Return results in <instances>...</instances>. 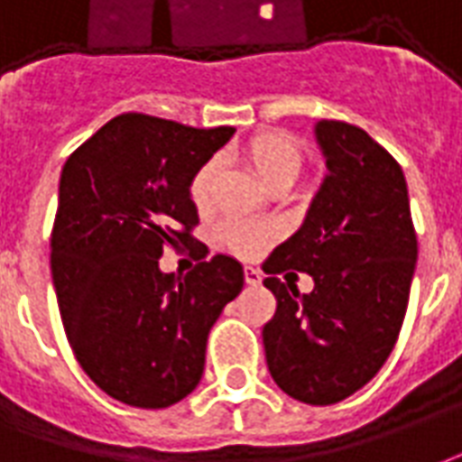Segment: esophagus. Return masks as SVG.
<instances>
[{
	"mask_svg": "<svg viewBox=\"0 0 462 462\" xmlns=\"http://www.w3.org/2000/svg\"><path fill=\"white\" fill-rule=\"evenodd\" d=\"M245 282H247L249 286H259V283H262V274H259L257 269L247 266V269H245Z\"/></svg>",
	"mask_w": 462,
	"mask_h": 462,
	"instance_id": "obj_1",
	"label": "esophagus"
}]
</instances>
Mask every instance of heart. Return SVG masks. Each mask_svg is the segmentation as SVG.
<instances>
[{
  "label": "heart",
  "instance_id": "b5f03b06",
  "mask_svg": "<svg viewBox=\"0 0 462 462\" xmlns=\"http://www.w3.org/2000/svg\"><path fill=\"white\" fill-rule=\"evenodd\" d=\"M245 159L257 173V179L264 183L269 190L276 186H291L296 176H299L300 166H303V149L286 132H259L252 139L245 142L242 146ZM220 173V162L210 159L196 171V176L190 179V200L203 210L210 205L213 198L215 180ZM274 232L264 227V225H254V222L242 220H225L217 227V237L227 249L237 252L242 257H254L262 249L269 245Z\"/></svg>",
  "mask_w": 462,
  "mask_h": 462
}]
</instances>
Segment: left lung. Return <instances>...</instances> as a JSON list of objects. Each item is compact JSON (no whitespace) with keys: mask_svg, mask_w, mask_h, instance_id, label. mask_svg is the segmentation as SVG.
<instances>
[{"mask_svg":"<svg viewBox=\"0 0 462 462\" xmlns=\"http://www.w3.org/2000/svg\"><path fill=\"white\" fill-rule=\"evenodd\" d=\"M328 176L306 220L264 262L276 310L262 330L266 367L293 399L328 406L370 382L404 323L416 269V230L402 166L365 129L316 126ZM314 276L299 294L276 273Z\"/></svg>","mask_w":462,"mask_h":462,"instance_id":"8db88e82","label":"left lung"}]
</instances>
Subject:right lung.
Masks as SVG:
<instances>
[{"instance_id":"obj_1","label":"right lung","mask_w":462,"mask_h":462,"mask_svg":"<svg viewBox=\"0 0 462 462\" xmlns=\"http://www.w3.org/2000/svg\"><path fill=\"white\" fill-rule=\"evenodd\" d=\"M232 132L126 112L63 166L51 232L58 309L75 360L122 404L166 409L190 394L208 333L242 291L240 262L225 254L186 276L159 269L163 249L196 242L190 179Z\"/></svg>"}]
</instances>
